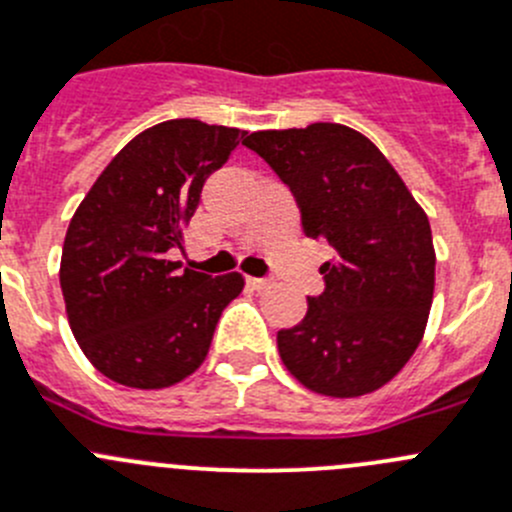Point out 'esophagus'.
<instances>
[{"label":"esophagus","instance_id":"esophagus-1","mask_svg":"<svg viewBox=\"0 0 512 512\" xmlns=\"http://www.w3.org/2000/svg\"><path fill=\"white\" fill-rule=\"evenodd\" d=\"M247 285L255 287V290H265V287H270V280H265V277H247Z\"/></svg>","mask_w":512,"mask_h":512}]
</instances>
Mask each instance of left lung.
<instances>
[{"label": "left lung", "mask_w": 512, "mask_h": 512, "mask_svg": "<svg viewBox=\"0 0 512 512\" xmlns=\"http://www.w3.org/2000/svg\"><path fill=\"white\" fill-rule=\"evenodd\" d=\"M295 195L302 230L335 257L325 292L307 297L300 325L277 332L297 382L325 398H360L388 385L418 350L435 292L428 215L380 150L335 122L245 135Z\"/></svg>", "instance_id": "1"}]
</instances>
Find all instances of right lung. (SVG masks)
I'll list each match as a JSON object with an SVG mask.
<instances>
[{
    "instance_id": "obj_1",
    "label": "right lung",
    "mask_w": 512,
    "mask_h": 512,
    "mask_svg": "<svg viewBox=\"0 0 512 512\" xmlns=\"http://www.w3.org/2000/svg\"><path fill=\"white\" fill-rule=\"evenodd\" d=\"M240 135L200 119L155 124L114 155L69 222L59 262L69 327L87 360L124 388L190 377L245 287L240 272L210 277L167 260Z\"/></svg>"
}]
</instances>
